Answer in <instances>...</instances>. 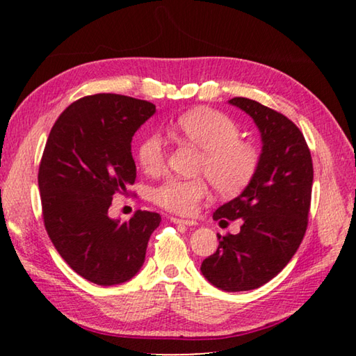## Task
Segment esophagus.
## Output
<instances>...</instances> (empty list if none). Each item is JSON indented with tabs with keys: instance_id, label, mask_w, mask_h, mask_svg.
Instances as JSON below:
<instances>
[{
	"instance_id": "34e87169",
	"label": "esophagus",
	"mask_w": 356,
	"mask_h": 356,
	"mask_svg": "<svg viewBox=\"0 0 356 356\" xmlns=\"http://www.w3.org/2000/svg\"><path fill=\"white\" fill-rule=\"evenodd\" d=\"M171 222H176V225H186V226H196V220H185V218H177V216H171Z\"/></svg>"
}]
</instances>
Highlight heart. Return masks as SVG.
Returning <instances> with one entry per match:
<instances>
[{
  "label": "heart",
  "mask_w": 356,
  "mask_h": 356,
  "mask_svg": "<svg viewBox=\"0 0 356 356\" xmlns=\"http://www.w3.org/2000/svg\"><path fill=\"white\" fill-rule=\"evenodd\" d=\"M177 138L202 150L197 174H204L221 196H236L251 184L259 170L261 154L242 140L240 125L212 108H196L179 116L172 125ZM166 144L150 134L138 146V161L144 172L159 176L166 168ZM209 195L206 179H168L152 190V201L170 212L190 215Z\"/></svg>",
  "instance_id": "1"
}]
</instances>
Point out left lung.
<instances>
[{"label": "left lung", "mask_w": 356, "mask_h": 356, "mask_svg": "<svg viewBox=\"0 0 356 356\" xmlns=\"http://www.w3.org/2000/svg\"><path fill=\"white\" fill-rule=\"evenodd\" d=\"M229 104L261 131V161L251 184L215 210L213 220L242 218L243 225L236 236H218V248L204 259L201 272L221 291L240 292L275 278L297 252L308 227L314 170L303 134L284 114L245 97Z\"/></svg>", "instance_id": "8db88e82"}]
</instances>
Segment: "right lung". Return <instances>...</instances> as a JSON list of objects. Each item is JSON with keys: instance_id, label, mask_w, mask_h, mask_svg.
I'll list each match as a JSON object with an SVG mask.
<instances>
[{"instance_id": "add662e5", "label": "right lung", "mask_w": 356, "mask_h": 356, "mask_svg": "<svg viewBox=\"0 0 356 356\" xmlns=\"http://www.w3.org/2000/svg\"><path fill=\"white\" fill-rule=\"evenodd\" d=\"M155 105L95 94L65 108L53 125L39 166L48 237L75 273L99 286L134 278L161 216L136 210L129 221L108 216L114 195L135 184L131 138Z\"/></svg>"}]
</instances>
